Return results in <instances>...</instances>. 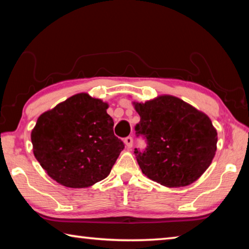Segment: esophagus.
<instances>
[{"label":"esophagus","mask_w":249,"mask_h":249,"mask_svg":"<svg viewBox=\"0 0 249 249\" xmlns=\"http://www.w3.org/2000/svg\"><path fill=\"white\" fill-rule=\"evenodd\" d=\"M133 137L132 136H127L124 140V142H125V145H126V147H127V148H132L133 147Z\"/></svg>","instance_id":"obj_1"}]
</instances>
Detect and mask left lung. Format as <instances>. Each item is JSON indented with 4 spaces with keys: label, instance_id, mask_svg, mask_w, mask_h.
<instances>
[{
    "label": "left lung",
    "instance_id": "8db88e82",
    "mask_svg": "<svg viewBox=\"0 0 249 249\" xmlns=\"http://www.w3.org/2000/svg\"><path fill=\"white\" fill-rule=\"evenodd\" d=\"M141 116L135 134L146 148H135L142 174L166 187L191 184L208 169L216 151L212 122L184 101L163 95L135 103Z\"/></svg>",
    "mask_w": 249,
    "mask_h": 249
}]
</instances>
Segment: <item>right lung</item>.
<instances>
[{
	"label": "right lung",
	"mask_w": 249,
	"mask_h": 249,
	"mask_svg": "<svg viewBox=\"0 0 249 249\" xmlns=\"http://www.w3.org/2000/svg\"><path fill=\"white\" fill-rule=\"evenodd\" d=\"M107 108L101 100L79 93L38 117L32 130L34 155L49 177L69 188L107 178L124 149Z\"/></svg>",
	"instance_id": "add662e5"
}]
</instances>
